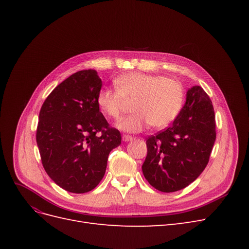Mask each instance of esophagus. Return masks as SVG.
I'll use <instances>...</instances> for the list:
<instances>
[{
    "label": "esophagus",
    "mask_w": 249,
    "mask_h": 249,
    "mask_svg": "<svg viewBox=\"0 0 249 249\" xmlns=\"http://www.w3.org/2000/svg\"><path fill=\"white\" fill-rule=\"evenodd\" d=\"M134 139V137H132V136H129V135H124L123 136V140L124 141V142H129V141H132Z\"/></svg>",
    "instance_id": "1"
}]
</instances>
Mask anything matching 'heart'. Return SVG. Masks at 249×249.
<instances>
[{
    "instance_id": "b5f03b06",
    "label": "heart",
    "mask_w": 249,
    "mask_h": 249,
    "mask_svg": "<svg viewBox=\"0 0 249 249\" xmlns=\"http://www.w3.org/2000/svg\"><path fill=\"white\" fill-rule=\"evenodd\" d=\"M116 89L103 88L97 94V106L105 115L118 119L126 103L134 114L124 118L117 126L126 133L141 132L150 124L161 130L173 123L184 104L180 83L158 74L130 72L118 77Z\"/></svg>"
}]
</instances>
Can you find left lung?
Masks as SVG:
<instances>
[{
    "label": "left lung",
    "mask_w": 249,
    "mask_h": 249,
    "mask_svg": "<svg viewBox=\"0 0 249 249\" xmlns=\"http://www.w3.org/2000/svg\"><path fill=\"white\" fill-rule=\"evenodd\" d=\"M215 139L212 102L200 86H193L172 124L146 140L143 176L159 191L184 189L206 168Z\"/></svg>",
    "instance_id": "obj_1"
}]
</instances>
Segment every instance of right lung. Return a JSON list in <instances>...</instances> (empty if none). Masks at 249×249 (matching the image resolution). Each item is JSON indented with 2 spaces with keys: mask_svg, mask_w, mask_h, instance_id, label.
Masks as SVG:
<instances>
[{
  "mask_svg": "<svg viewBox=\"0 0 249 249\" xmlns=\"http://www.w3.org/2000/svg\"><path fill=\"white\" fill-rule=\"evenodd\" d=\"M102 80L94 70L71 74L39 112L36 142L44 170L62 189L86 193L100 184L108 156L122 143L97 106Z\"/></svg>",
  "mask_w": 249,
  "mask_h": 249,
  "instance_id": "add662e5",
  "label": "right lung"
}]
</instances>
